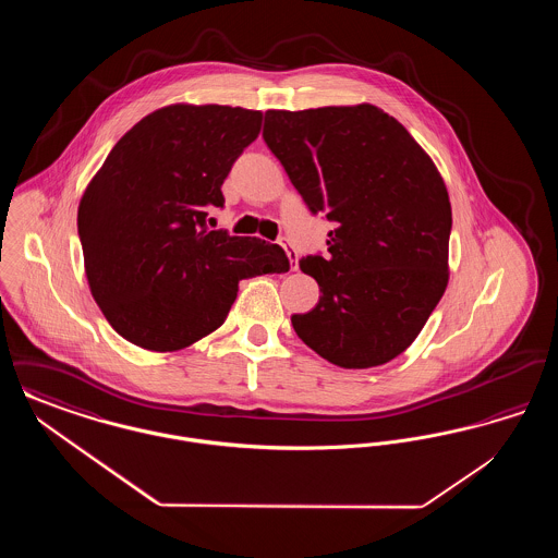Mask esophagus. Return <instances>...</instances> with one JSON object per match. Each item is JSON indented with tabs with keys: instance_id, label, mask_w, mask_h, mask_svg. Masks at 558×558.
<instances>
[{
	"instance_id": "obj_1",
	"label": "esophagus",
	"mask_w": 558,
	"mask_h": 558,
	"mask_svg": "<svg viewBox=\"0 0 558 558\" xmlns=\"http://www.w3.org/2000/svg\"><path fill=\"white\" fill-rule=\"evenodd\" d=\"M280 244L284 246V251H287V255H289V262H291V269L294 271V269L299 267V255H296V251L292 248L291 244H289V240L287 239L280 240Z\"/></svg>"
}]
</instances>
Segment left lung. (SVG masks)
Listing matches in <instances>:
<instances>
[{
    "label": "left lung",
    "instance_id": "8db88e82",
    "mask_svg": "<svg viewBox=\"0 0 558 558\" xmlns=\"http://www.w3.org/2000/svg\"><path fill=\"white\" fill-rule=\"evenodd\" d=\"M264 140L310 211L335 223L328 255L299 262L322 294L292 316L294 332L341 368L391 362L450 278V196L435 162L372 105L267 110Z\"/></svg>",
    "mask_w": 558,
    "mask_h": 558
}]
</instances>
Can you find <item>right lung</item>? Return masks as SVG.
Listing matches in <instances>:
<instances>
[{
    "label": "right lung",
    "mask_w": 558,
    "mask_h": 558,
    "mask_svg": "<svg viewBox=\"0 0 558 558\" xmlns=\"http://www.w3.org/2000/svg\"><path fill=\"white\" fill-rule=\"evenodd\" d=\"M262 119V110L240 107L159 108L114 144L85 187L77 213L85 276L125 341L180 351L223 324L240 280L289 271L278 244L207 226Z\"/></svg>",
    "instance_id": "1"
}]
</instances>
